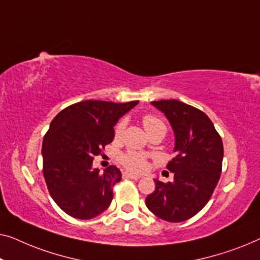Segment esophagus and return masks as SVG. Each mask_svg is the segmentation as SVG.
<instances>
[{
    "instance_id": "34e87169",
    "label": "esophagus",
    "mask_w": 260,
    "mask_h": 260,
    "mask_svg": "<svg viewBox=\"0 0 260 260\" xmlns=\"http://www.w3.org/2000/svg\"><path fill=\"white\" fill-rule=\"evenodd\" d=\"M122 177H123V178H128V179H134V180H138V179L141 178L140 175L133 174V173H128V172H123Z\"/></svg>"
}]
</instances>
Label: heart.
Wrapping results in <instances>:
<instances>
[{
    "label": "heart",
    "instance_id": "obj_1",
    "mask_svg": "<svg viewBox=\"0 0 260 260\" xmlns=\"http://www.w3.org/2000/svg\"><path fill=\"white\" fill-rule=\"evenodd\" d=\"M126 123H127L126 120L121 119L115 125L114 127L115 140H120V139L122 138L123 132H125V128H126ZM142 123H144L145 129L147 131L148 134L155 131H161L164 133H166V129H167L166 122L158 115H154V114L144 115L142 116ZM119 161L128 171L137 172V173L145 171L146 167H147V160H146L145 156L140 154V153H137L133 151L123 153V154L120 156Z\"/></svg>",
    "mask_w": 260,
    "mask_h": 260
}]
</instances>
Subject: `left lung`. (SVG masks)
<instances>
[{"label": "left lung", "instance_id": "8db88e82", "mask_svg": "<svg viewBox=\"0 0 260 260\" xmlns=\"http://www.w3.org/2000/svg\"><path fill=\"white\" fill-rule=\"evenodd\" d=\"M152 105L170 120L178 154L167 165L174 181L154 180L155 191L146 198V206L166 221H185L202 211L213 194L221 173L222 140L200 109L174 99Z\"/></svg>", "mask_w": 260, "mask_h": 260}]
</instances>
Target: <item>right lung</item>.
I'll list each match as a JSON object with an SVG mask.
<instances>
[{
	"label": "right lung",
	"instance_id": "1",
	"mask_svg": "<svg viewBox=\"0 0 260 260\" xmlns=\"http://www.w3.org/2000/svg\"><path fill=\"white\" fill-rule=\"evenodd\" d=\"M138 102H76L50 122L42 144L43 177L54 202L71 217L92 219L111 205L121 172L111 165L100 173L93 160L113 141L118 120Z\"/></svg>",
	"mask_w": 260,
	"mask_h": 260
}]
</instances>
